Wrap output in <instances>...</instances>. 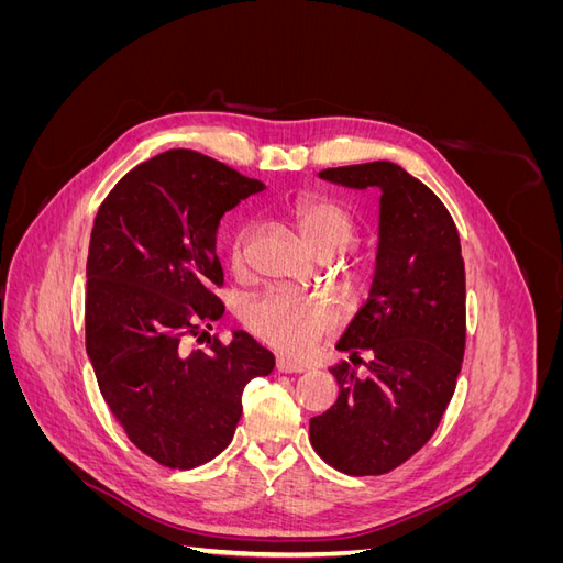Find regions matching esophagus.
<instances>
[{
    "label": "esophagus",
    "instance_id": "esophagus-1",
    "mask_svg": "<svg viewBox=\"0 0 563 563\" xmlns=\"http://www.w3.org/2000/svg\"><path fill=\"white\" fill-rule=\"evenodd\" d=\"M275 368H277L279 373H302V371H305V366L294 364V362H288V360H284V356H279L277 364H275Z\"/></svg>",
    "mask_w": 563,
    "mask_h": 563
}]
</instances>
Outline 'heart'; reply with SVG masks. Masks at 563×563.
<instances>
[{
  "label": "heart",
  "mask_w": 563,
  "mask_h": 563,
  "mask_svg": "<svg viewBox=\"0 0 563 563\" xmlns=\"http://www.w3.org/2000/svg\"><path fill=\"white\" fill-rule=\"evenodd\" d=\"M291 218L305 244L317 255H333L347 249L356 232L352 213L329 197H298L291 203ZM246 251L249 230H240L230 244V265L234 272L246 269ZM244 321L272 347L300 356L335 327V312L319 298L272 288L246 305Z\"/></svg>",
  "instance_id": "obj_1"
}]
</instances>
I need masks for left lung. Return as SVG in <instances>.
Listing matches in <instances>:
<instances>
[{"label": "left lung", "mask_w": 563, "mask_h": 563, "mask_svg": "<svg viewBox=\"0 0 563 563\" xmlns=\"http://www.w3.org/2000/svg\"><path fill=\"white\" fill-rule=\"evenodd\" d=\"M321 180L378 199L368 298L335 350L368 351L367 376L340 360L338 399L310 420V441L345 474H385L428 444L453 397L465 352V263L444 203L395 162L323 168Z\"/></svg>", "instance_id": "obj_1"}]
</instances>
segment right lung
Listing matches in <instances>:
<instances>
[{
    "label": "right lung",
    "instance_id": "obj_1",
    "mask_svg": "<svg viewBox=\"0 0 563 563\" xmlns=\"http://www.w3.org/2000/svg\"><path fill=\"white\" fill-rule=\"evenodd\" d=\"M265 183L192 150H166L119 180L93 220L87 261V354L126 437L166 467L190 470L223 451L242 391L275 354L246 331L187 352L199 323L223 317L211 288L220 218Z\"/></svg>",
    "mask_w": 563,
    "mask_h": 563
}]
</instances>
